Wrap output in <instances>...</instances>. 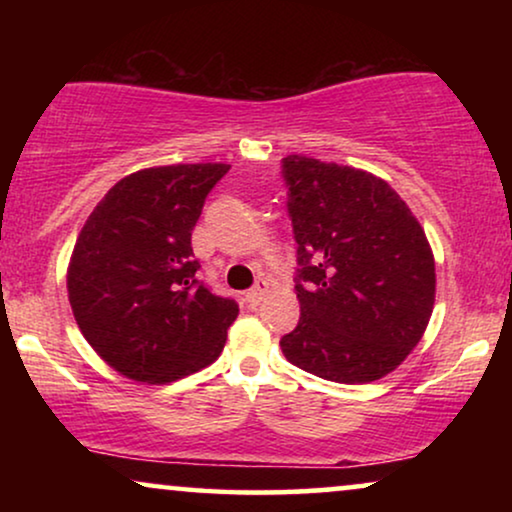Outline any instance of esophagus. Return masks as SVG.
Instances as JSON below:
<instances>
[{
	"instance_id": "esophagus-1",
	"label": "esophagus",
	"mask_w": 512,
	"mask_h": 512,
	"mask_svg": "<svg viewBox=\"0 0 512 512\" xmlns=\"http://www.w3.org/2000/svg\"><path fill=\"white\" fill-rule=\"evenodd\" d=\"M265 293H268V282H256L254 284V289H251L249 293H247V303L251 305V307H256V305H261L263 303V298H265Z\"/></svg>"
}]
</instances>
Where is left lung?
I'll return each mask as SVG.
<instances>
[{"mask_svg": "<svg viewBox=\"0 0 512 512\" xmlns=\"http://www.w3.org/2000/svg\"><path fill=\"white\" fill-rule=\"evenodd\" d=\"M300 319L279 347L293 366L342 384L391 373L422 340L436 263L387 181L347 165L282 158Z\"/></svg>", "mask_w": 512, "mask_h": 512, "instance_id": "8db88e82", "label": "left lung"}]
</instances>
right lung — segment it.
<instances>
[{
	"label": "right lung",
	"instance_id": "right-lung-1",
	"mask_svg": "<svg viewBox=\"0 0 512 512\" xmlns=\"http://www.w3.org/2000/svg\"><path fill=\"white\" fill-rule=\"evenodd\" d=\"M230 165H165L118 181L88 216L67 272L90 347L137 382H174L219 359L240 307L200 282L191 233Z\"/></svg>",
	"mask_w": 512,
	"mask_h": 512
}]
</instances>
